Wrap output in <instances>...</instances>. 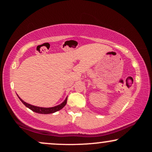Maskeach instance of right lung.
Returning a JSON list of instances; mask_svg holds the SVG:
<instances>
[{
	"mask_svg": "<svg viewBox=\"0 0 152 152\" xmlns=\"http://www.w3.org/2000/svg\"><path fill=\"white\" fill-rule=\"evenodd\" d=\"M17 96L18 97V98H19L20 100L21 101V102L23 104L26 106V107H28V109L32 110V111L35 112V113H41V114L53 113H55V112H57L58 111H59V110H61L62 108H64V107H65L66 103H67V97H66L65 100H64L63 102H62L61 104H59V105L55 106V107H53L45 108V107H36V106L27 103V102H24L23 100V99L20 98V97L18 96V95H17Z\"/></svg>",
	"mask_w": 152,
	"mask_h": 152,
	"instance_id": "add662e5",
	"label": "right lung"
}]
</instances>
